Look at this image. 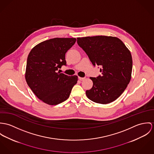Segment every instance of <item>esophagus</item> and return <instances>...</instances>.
<instances>
[{
	"label": "esophagus",
	"mask_w": 154,
	"mask_h": 154,
	"mask_svg": "<svg viewBox=\"0 0 154 154\" xmlns=\"http://www.w3.org/2000/svg\"><path fill=\"white\" fill-rule=\"evenodd\" d=\"M79 79L80 81H83V80L85 79V77H79Z\"/></svg>",
	"instance_id": "obj_1"
}]
</instances>
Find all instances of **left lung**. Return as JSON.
<instances>
[{
	"mask_svg": "<svg viewBox=\"0 0 154 154\" xmlns=\"http://www.w3.org/2000/svg\"><path fill=\"white\" fill-rule=\"evenodd\" d=\"M77 44L92 64L100 66L102 75L90 77L93 85L86 90L87 97L100 104H108L123 93L131 79V52L117 37L94 36L77 38Z\"/></svg>",
	"mask_w": 154,
	"mask_h": 154,
	"instance_id": "1",
	"label": "left lung"
}]
</instances>
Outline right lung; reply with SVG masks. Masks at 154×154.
Segmentation results:
<instances>
[{
	"label": "right lung",
	"instance_id": "obj_1",
	"mask_svg": "<svg viewBox=\"0 0 154 154\" xmlns=\"http://www.w3.org/2000/svg\"><path fill=\"white\" fill-rule=\"evenodd\" d=\"M75 38H55L43 41L31 50L26 63L25 80L35 96L49 105L66 100L77 83V75L58 72L66 65V53L75 44Z\"/></svg>",
	"mask_w": 154,
	"mask_h": 154
}]
</instances>
